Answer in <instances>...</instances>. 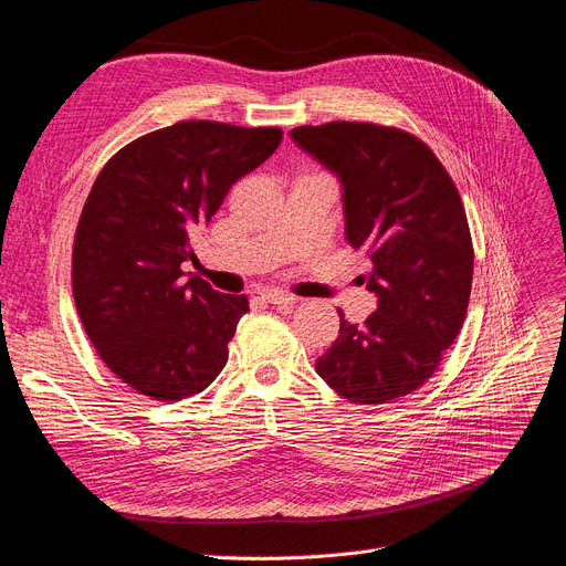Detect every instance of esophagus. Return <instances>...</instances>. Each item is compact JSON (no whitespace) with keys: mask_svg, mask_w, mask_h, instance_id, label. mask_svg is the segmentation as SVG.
I'll use <instances>...</instances> for the list:
<instances>
[{"mask_svg":"<svg viewBox=\"0 0 566 566\" xmlns=\"http://www.w3.org/2000/svg\"><path fill=\"white\" fill-rule=\"evenodd\" d=\"M260 297L266 302V304H295L297 297L290 295V292H283V290H262Z\"/></svg>","mask_w":566,"mask_h":566,"instance_id":"esophagus-1","label":"esophagus"}]
</instances>
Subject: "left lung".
<instances>
[{
    "label": "left lung",
    "instance_id": "1",
    "mask_svg": "<svg viewBox=\"0 0 566 566\" xmlns=\"http://www.w3.org/2000/svg\"><path fill=\"white\" fill-rule=\"evenodd\" d=\"M290 137L342 184L346 239L371 260L361 281L378 297L365 325L338 308L342 327L315 371L353 403L411 395L455 342L471 295L473 245L453 178L397 127L334 120Z\"/></svg>",
    "mask_w": 566,
    "mask_h": 566
}]
</instances>
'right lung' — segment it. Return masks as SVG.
Wrapping results in <instances>:
<instances>
[{"instance_id": "1", "label": "right lung", "mask_w": 566, "mask_h": 566, "mask_svg": "<svg viewBox=\"0 0 566 566\" xmlns=\"http://www.w3.org/2000/svg\"><path fill=\"white\" fill-rule=\"evenodd\" d=\"M281 139L279 127L186 120L127 144L99 171L74 237L72 287L85 334L129 388L180 401L222 371L248 297L186 281L180 264L232 184Z\"/></svg>"}]
</instances>
